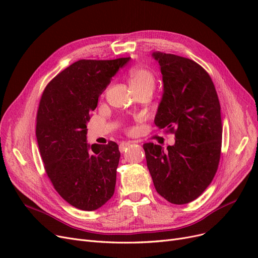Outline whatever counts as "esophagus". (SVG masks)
Wrapping results in <instances>:
<instances>
[{
  "label": "esophagus",
  "mask_w": 258,
  "mask_h": 258,
  "mask_svg": "<svg viewBox=\"0 0 258 258\" xmlns=\"http://www.w3.org/2000/svg\"><path fill=\"white\" fill-rule=\"evenodd\" d=\"M132 144H135V142H122V143H120V145H119V151H120V152H123L124 150H127V148H128L130 145H132Z\"/></svg>",
  "instance_id": "1"
}]
</instances>
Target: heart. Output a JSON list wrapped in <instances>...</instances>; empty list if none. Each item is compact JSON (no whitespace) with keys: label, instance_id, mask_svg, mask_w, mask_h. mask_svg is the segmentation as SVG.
I'll use <instances>...</instances> for the list:
<instances>
[{"label":"heart","instance_id":"heart-1","mask_svg":"<svg viewBox=\"0 0 258 258\" xmlns=\"http://www.w3.org/2000/svg\"><path fill=\"white\" fill-rule=\"evenodd\" d=\"M129 82L132 90L140 88L154 89L155 76L145 68H135L129 72Z\"/></svg>","mask_w":258,"mask_h":258}]
</instances>
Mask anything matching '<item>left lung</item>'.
<instances>
[{"mask_svg": "<svg viewBox=\"0 0 258 258\" xmlns=\"http://www.w3.org/2000/svg\"><path fill=\"white\" fill-rule=\"evenodd\" d=\"M162 74L163 92L155 124L175 136L165 151L145 143L147 168L156 190L173 205L197 199L212 182L221 158V105L214 84L196 62L153 52Z\"/></svg>", "mask_w": 258, "mask_h": 258, "instance_id": "left-lung-1", "label": "left lung"}]
</instances>
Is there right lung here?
I'll return each instance as SVG.
<instances>
[{
    "instance_id": "add662e5",
    "label": "right lung",
    "mask_w": 258,
    "mask_h": 258,
    "mask_svg": "<svg viewBox=\"0 0 258 258\" xmlns=\"http://www.w3.org/2000/svg\"><path fill=\"white\" fill-rule=\"evenodd\" d=\"M130 60H79L46 86L36 116V139L54 189L68 204L93 211L112 198L118 145L87 143V122L101 93Z\"/></svg>"
}]
</instances>
